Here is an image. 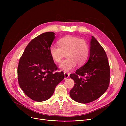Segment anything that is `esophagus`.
I'll return each mask as SVG.
<instances>
[{"label": "esophagus", "mask_w": 126, "mask_h": 126, "mask_svg": "<svg viewBox=\"0 0 126 126\" xmlns=\"http://www.w3.org/2000/svg\"><path fill=\"white\" fill-rule=\"evenodd\" d=\"M69 74L66 73V72H65L64 73V77H65V80H66V79L69 77Z\"/></svg>", "instance_id": "obj_1"}]
</instances>
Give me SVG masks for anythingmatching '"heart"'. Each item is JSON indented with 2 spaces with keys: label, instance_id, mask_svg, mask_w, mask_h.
Here are the masks:
<instances>
[{
  "label": "heart",
  "instance_id": "1",
  "mask_svg": "<svg viewBox=\"0 0 126 126\" xmlns=\"http://www.w3.org/2000/svg\"><path fill=\"white\" fill-rule=\"evenodd\" d=\"M59 46L51 45L49 51L52 59L56 62L61 61L64 55L66 53V59L64 60L59 66L61 70L69 71L74 69L78 63L83 65L89 55L88 45L84 40L73 37L66 36L58 41Z\"/></svg>",
  "mask_w": 126,
  "mask_h": 126
}]
</instances>
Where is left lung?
I'll use <instances>...</instances> for the list:
<instances>
[{"mask_svg": "<svg viewBox=\"0 0 126 126\" xmlns=\"http://www.w3.org/2000/svg\"><path fill=\"white\" fill-rule=\"evenodd\" d=\"M110 70L106 54L97 40L91 36L87 62L70 75L75 82L69 94L75 101L86 104L93 102L107 90ZM84 77V78H83Z\"/></svg>", "mask_w": 126, "mask_h": 126, "instance_id": "obj_1", "label": "left lung"}]
</instances>
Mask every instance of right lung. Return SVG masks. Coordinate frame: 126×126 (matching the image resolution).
Instances as JSON below:
<instances>
[{
	"label": "right lung",
	"instance_id": "obj_1",
	"mask_svg": "<svg viewBox=\"0 0 126 126\" xmlns=\"http://www.w3.org/2000/svg\"><path fill=\"white\" fill-rule=\"evenodd\" d=\"M55 38L53 32L43 33L26 46L18 67L19 85L24 94L36 102L47 100L56 86L64 78L49 54V47Z\"/></svg>",
	"mask_w": 126,
	"mask_h": 126
}]
</instances>
